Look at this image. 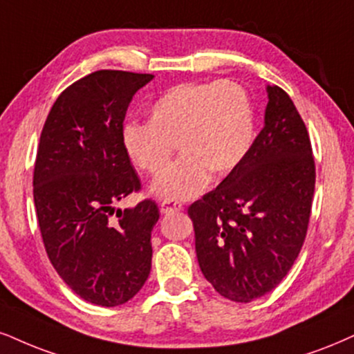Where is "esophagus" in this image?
<instances>
[{"label": "esophagus", "instance_id": "1", "mask_svg": "<svg viewBox=\"0 0 354 354\" xmlns=\"http://www.w3.org/2000/svg\"><path fill=\"white\" fill-rule=\"evenodd\" d=\"M182 203L180 202H176V200H162L160 202V212L165 213H174V212H180L182 210Z\"/></svg>", "mask_w": 354, "mask_h": 354}]
</instances>
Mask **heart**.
Masks as SVG:
<instances>
[{
	"instance_id": "1",
	"label": "heart",
	"mask_w": 354,
	"mask_h": 354,
	"mask_svg": "<svg viewBox=\"0 0 354 354\" xmlns=\"http://www.w3.org/2000/svg\"><path fill=\"white\" fill-rule=\"evenodd\" d=\"M254 141V116L248 91L236 82L180 84L149 108V123H128L121 131L134 167L159 176L173 149L183 157L151 185L159 198L195 197L213 177L233 172Z\"/></svg>"
}]
</instances>
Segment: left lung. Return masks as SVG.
<instances>
[{"mask_svg": "<svg viewBox=\"0 0 354 354\" xmlns=\"http://www.w3.org/2000/svg\"><path fill=\"white\" fill-rule=\"evenodd\" d=\"M264 128L215 190L189 207L205 279L225 299L248 304L287 276L307 236L315 160L289 95L268 85Z\"/></svg>", "mask_w": 354, "mask_h": 354, "instance_id": "left-lung-1", "label": "left lung"}]
</instances>
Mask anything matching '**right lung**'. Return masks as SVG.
Masks as SVG:
<instances>
[{"label": "right lung", "instance_id": "1", "mask_svg": "<svg viewBox=\"0 0 354 354\" xmlns=\"http://www.w3.org/2000/svg\"><path fill=\"white\" fill-rule=\"evenodd\" d=\"M151 73L98 71L65 88L50 108L34 165V203L42 241L64 282L86 302L116 307L151 272V231L159 208L142 200L121 131L134 93Z\"/></svg>", "mask_w": 354, "mask_h": 354}]
</instances>
